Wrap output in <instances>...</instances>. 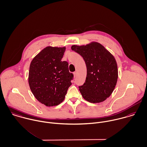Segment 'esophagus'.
Wrapping results in <instances>:
<instances>
[{
    "label": "esophagus",
    "mask_w": 147,
    "mask_h": 147,
    "mask_svg": "<svg viewBox=\"0 0 147 147\" xmlns=\"http://www.w3.org/2000/svg\"><path fill=\"white\" fill-rule=\"evenodd\" d=\"M73 74H74V76L75 77V76H76V75H77V72H74L73 73Z\"/></svg>",
    "instance_id": "1"
}]
</instances>
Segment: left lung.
I'll return each mask as SVG.
<instances>
[{"label":"left lung","instance_id":"obj_1","mask_svg":"<svg viewBox=\"0 0 147 147\" xmlns=\"http://www.w3.org/2000/svg\"><path fill=\"white\" fill-rule=\"evenodd\" d=\"M71 49L83 57L87 67L86 82L79 87L83 98L92 103L104 101L112 94L117 83L118 69L115 58L96 42L73 45Z\"/></svg>","mask_w":147,"mask_h":147}]
</instances>
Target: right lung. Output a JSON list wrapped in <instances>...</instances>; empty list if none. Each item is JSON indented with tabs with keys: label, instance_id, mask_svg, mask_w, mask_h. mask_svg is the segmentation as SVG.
I'll return each instance as SVG.
<instances>
[{
	"label": "right lung",
	"instance_id": "obj_1",
	"mask_svg": "<svg viewBox=\"0 0 147 147\" xmlns=\"http://www.w3.org/2000/svg\"><path fill=\"white\" fill-rule=\"evenodd\" d=\"M65 47L48 46L32 60L28 84L32 93L47 107L57 105L64 100L72 84L73 74L67 61H61Z\"/></svg>",
	"mask_w": 147,
	"mask_h": 147
}]
</instances>
